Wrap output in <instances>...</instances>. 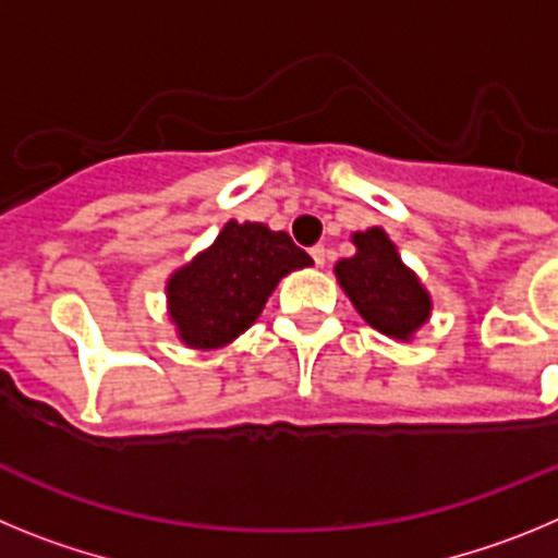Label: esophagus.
<instances>
[{
  "label": "esophagus",
  "instance_id": "34e87169",
  "mask_svg": "<svg viewBox=\"0 0 558 558\" xmlns=\"http://www.w3.org/2000/svg\"><path fill=\"white\" fill-rule=\"evenodd\" d=\"M310 256H313V263L318 265V268H324V263H327V248H324V245H313V248H310Z\"/></svg>",
  "mask_w": 558,
  "mask_h": 558
}]
</instances>
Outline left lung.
<instances>
[{
  "instance_id": "8db88e82",
  "label": "left lung",
  "mask_w": 558,
  "mask_h": 558,
  "mask_svg": "<svg viewBox=\"0 0 558 558\" xmlns=\"http://www.w3.org/2000/svg\"><path fill=\"white\" fill-rule=\"evenodd\" d=\"M357 254L335 265L340 288L347 290L357 313L383 335H413L430 315V299L416 276L402 265L397 248L383 229L354 234Z\"/></svg>"
}]
</instances>
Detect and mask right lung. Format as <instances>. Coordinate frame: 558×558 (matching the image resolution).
I'll return each mask as SVG.
<instances>
[{
	"label": "right lung",
	"mask_w": 558,
	"mask_h": 558,
	"mask_svg": "<svg viewBox=\"0 0 558 558\" xmlns=\"http://www.w3.org/2000/svg\"><path fill=\"white\" fill-rule=\"evenodd\" d=\"M304 265L313 259L284 231L231 220L209 251L170 279V318L186 347L218 349L256 322L284 274Z\"/></svg>",
	"instance_id": "right-lung-1"
}]
</instances>
